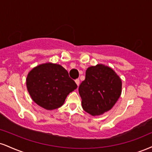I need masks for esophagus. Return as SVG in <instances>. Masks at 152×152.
<instances>
[{"mask_svg":"<svg viewBox=\"0 0 152 152\" xmlns=\"http://www.w3.org/2000/svg\"><path fill=\"white\" fill-rule=\"evenodd\" d=\"M75 82H76V83L77 84V86H79V83H80V81H79V79H76V81H75Z\"/></svg>","mask_w":152,"mask_h":152,"instance_id":"34e87169","label":"esophagus"}]
</instances>
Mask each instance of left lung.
Segmentation results:
<instances>
[{
  "mask_svg": "<svg viewBox=\"0 0 152 152\" xmlns=\"http://www.w3.org/2000/svg\"><path fill=\"white\" fill-rule=\"evenodd\" d=\"M82 107L92 116L109 111L120 98L122 80L115 71L102 64L91 66L78 88Z\"/></svg>",
  "mask_w": 152,
  "mask_h": 152,
  "instance_id": "obj_1",
  "label": "left lung"
}]
</instances>
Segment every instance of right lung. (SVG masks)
Segmentation results:
<instances>
[{
  "mask_svg": "<svg viewBox=\"0 0 152 152\" xmlns=\"http://www.w3.org/2000/svg\"><path fill=\"white\" fill-rule=\"evenodd\" d=\"M26 85L34 103L48 110L61 107L67 96L77 88L68 71L50 62L34 67L27 74Z\"/></svg>",
  "mask_w": 152,
  "mask_h": 152,
  "instance_id": "obj_1",
  "label": "right lung"
}]
</instances>
